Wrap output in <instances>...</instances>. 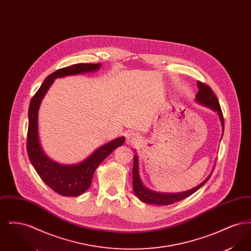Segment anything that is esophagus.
Segmentation results:
<instances>
[{
  "label": "esophagus",
  "mask_w": 251,
  "mask_h": 251,
  "mask_svg": "<svg viewBox=\"0 0 251 251\" xmlns=\"http://www.w3.org/2000/svg\"><path fill=\"white\" fill-rule=\"evenodd\" d=\"M126 141H127V144H129V145L136 144L139 141V136L136 133H134V132H131V133H129L127 135Z\"/></svg>",
  "instance_id": "esophagus-1"
}]
</instances>
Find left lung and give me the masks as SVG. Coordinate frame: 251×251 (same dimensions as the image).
<instances>
[{"label":"left lung","instance_id":"1","mask_svg":"<svg viewBox=\"0 0 251 251\" xmlns=\"http://www.w3.org/2000/svg\"><path fill=\"white\" fill-rule=\"evenodd\" d=\"M198 87H199V92L196 95V100L198 102L204 104L206 106H209L212 108L213 110L216 111L219 115V118L221 120V124L223 127V132H224V118H223V113L220 107L219 101L215 96V92L213 89L204 84L202 82L198 81ZM212 175V174H211ZM211 175L205 179L203 182H201L200 185L197 187L193 188L191 190L182 193H178V194H161V193H156V192L151 191L148 188H146L141 182V179L139 177L138 173V159L137 155H134L133 157V167H132V188L134 194L139 198L140 201L143 202L150 203V204H154V205H170L173 203L178 202L179 201H182L186 199L187 197L191 196L195 192L198 191L202 185L206 183V181L210 179Z\"/></svg>","mask_w":251,"mask_h":251}]
</instances>
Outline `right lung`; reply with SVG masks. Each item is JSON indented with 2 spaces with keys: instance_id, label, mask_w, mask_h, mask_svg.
<instances>
[{
  "instance_id": "obj_1",
  "label": "right lung",
  "mask_w": 251,
  "mask_h": 251,
  "mask_svg": "<svg viewBox=\"0 0 251 251\" xmlns=\"http://www.w3.org/2000/svg\"><path fill=\"white\" fill-rule=\"evenodd\" d=\"M98 64H74L50 74L33 96L28 111V132H27V153L30 162L37 174L50 188L61 196L77 197L86 191L90 185L96 168L114 150L124 143L125 138L120 137L99 148L84 162L74 166H63L51 161L43 152L37 131V114L42 99L47 93L54 79L68 75H75L90 72L100 69Z\"/></svg>"
}]
</instances>
